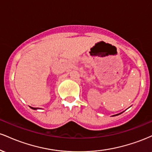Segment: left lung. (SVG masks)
<instances>
[{
  "label": "left lung",
  "mask_w": 152,
  "mask_h": 152,
  "mask_svg": "<svg viewBox=\"0 0 152 152\" xmlns=\"http://www.w3.org/2000/svg\"><path fill=\"white\" fill-rule=\"evenodd\" d=\"M123 112H124V111H123ZM123 112H121V113H119V114H115V115H113V116H118V115H119V114H122V113H123Z\"/></svg>",
  "instance_id": "8db88e82"
}]
</instances>
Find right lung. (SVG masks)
I'll list each match as a JSON object with an SVG mask.
<instances>
[{"label": "right lung", "instance_id": "add662e5", "mask_svg": "<svg viewBox=\"0 0 152 152\" xmlns=\"http://www.w3.org/2000/svg\"><path fill=\"white\" fill-rule=\"evenodd\" d=\"M30 108H31V109H34V110H37V109H38V108H34V107H31V106H30Z\"/></svg>", "mask_w": 152, "mask_h": 152}]
</instances>
